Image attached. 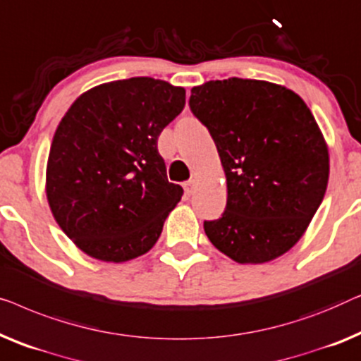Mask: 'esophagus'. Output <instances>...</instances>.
<instances>
[{
	"label": "esophagus",
	"mask_w": 361,
	"mask_h": 361,
	"mask_svg": "<svg viewBox=\"0 0 361 361\" xmlns=\"http://www.w3.org/2000/svg\"><path fill=\"white\" fill-rule=\"evenodd\" d=\"M196 186H197V180L186 181V183H185V191H186V195H188V196L192 195V192H195V190H196Z\"/></svg>",
	"instance_id": "obj_1"
}]
</instances>
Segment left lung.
Here are the masks:
<instances>
[{
    "mask_svg": "<svg viewBox=\"0 0 361 361\" xmlns=\"http://www.w3.org/2000/svg\"><path fill=\"white\" fill-rule=\"evenodd\" d=\"M191 113L219 152L227 206L204 232L237 263H265L286 253L321 206L329 150L306 103L262 80H212L195 86Z\"/></svg>",
    "mask_w": 361,
    "mask_h": 361,
    "instance_id": "1",
    "label": "left lung"
}]
</instances>
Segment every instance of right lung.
I'll return each instance as SVG.
<instances>
[{
  "label": "right lung",
  "mask_w": 361,
  "mask_h": 361,
  "mask_svg": "<svg viewBox=\"0 0 361 361\" xmlns=\"http://www.w3.org/2000/svg\"><path fill=\"white\" fill-rule=\"evenodd\" d=\"M185 94L149 77L109 81L81 94L60 121L45 191L60 229L86 255L128 262L159 240L183 188L166 178L157 140Z\"/></svg>",
  "instance_id": "add662e5"
}]
</instances>
